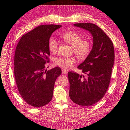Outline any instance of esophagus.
Wrapping results in <instances>:
<instances>
[{
  "label": "esophagus",
  "mask_w": 130,
  "mask_h": 130,
  "mask_svg": "<svg viewBox=\"0 0 130 130\" xmlns=\"http://www.w3.org/2000/svg\"><path fill=\"white\" fill-rule=\"evenodd\" d=\"M67 72L66 70H62V74H63V75H66V74H67Z\"/></svg>",
  "instance_id": "obj_1"
}]
</instances>
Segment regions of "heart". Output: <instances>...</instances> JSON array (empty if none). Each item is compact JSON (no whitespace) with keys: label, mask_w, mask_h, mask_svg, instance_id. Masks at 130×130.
I'll return each mask as SVG.
<instances>
[{"label":"heart","mask_w":130,"mask_h":130,"mask_svg":"<svg viewBox=\"0 0 130 130\" xmlns=\"http://www.w3.org/2000/svg\"><path fill=\"white\" fill-rule=\"evenodd\" d=\"M67 43L72 46L75 53L80 58H84L89 55L91 50V42L87 39L82 40V36L74 31H67L62 36ZM59 42L55 37H51L48 41V48L51 53H55L58 51ZM76 62L74 57H60L55 59L54 63L64 69H69Z\"/></svg>","instance_id":"obj_1"}]
</instances>
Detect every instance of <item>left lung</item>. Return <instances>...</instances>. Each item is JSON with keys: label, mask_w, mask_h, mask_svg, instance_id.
Segmentation results:
<instances>
[{"label": "left lung", "mask_w": 130, "mask_h": 130, "mask_svg": "<svg viewBox=\"0 0 130 130\" xmlns=\"http://www.w3.org/2000/svg\"><path fill=\"white\" fill-rule=\"evenodd\" d=\"M93 37L92 50L86 59L77 68L84 75L68 72L69 96L77 105L91 106L104 96L109 85L115 53L110 39L98 25L93 23H76Z\"/></svg>", "instance_id": "1"}]
</instances>
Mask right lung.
I'll return each instance as SVG.
<instances>
[{"label":"right lung","mask_w":130,"mask_h":130,"mask_svg":"<svg viewBox=\"0 0 130 130\" xmlns=\"http://www.w3.org/2000/svg\"><path fill=\"white\" fill-rule=\"evenodd\" d=\"M60 27L54 24L39 25L24 35L15 50L16 84L23 99L32 107H43L51 101L56 79L62 73L57 67L45 70V63L50 62L49 39Z\"/></svg>","instance_id":"obj_1"}]
</instances>
